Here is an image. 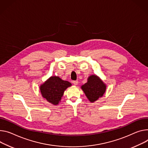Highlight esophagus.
<instances>
[{
	"instance_id": "1",
	"label": "esophagus",
	"mask_w": 148,
	"mask_h": 148,
	"mask_svg": "<svg viewBox=\"0 0 148 148\" xmlns=\"http://www.w3.org/2000/svg\"><path fill=\"white\" fill-rule=\"evenodd\" d=\"M78 82L77 81V80H75V81H73V83L75 86L77 85V84H78Z\"/></svg>"
}]
</instances>
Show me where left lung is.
I'll use <instances>...</instances> for the list:
<instances>
[{
	"label": "left lung",
	"mask_w": 148,
	"mask_h": 148,
	"mask_svg": "<svg viewBox=\"0 0 148 148\" xmlns=\"http://www.w3.org/2000/svg\"><path fill=\"white\" fill-rule=\"evenodd\" d=\"M87 99L91 102L96 101L105 92L106 86L97 75H91L88 82L82 86Z\"/></svg>",
	"instance_id": "1"
}]
</instances>
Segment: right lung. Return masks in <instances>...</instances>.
Listing matches in <instances>:
<instances>
[{"mask_svg":"<svg viewBox=\"0 0 148 148\" xmlns=\"http://www.w3.org/2000/svg\"><path fill=\"white\" fill-rule=\"evenodd\" d=\"M71 84L57 76L51 77L40 87L42 96L48 101L57 105L61 101L65 90Z\"/></svg>","mask_w":148,"mask_h":148,"instance_id":"add662e5","label":"right lung"}]
</instances>
